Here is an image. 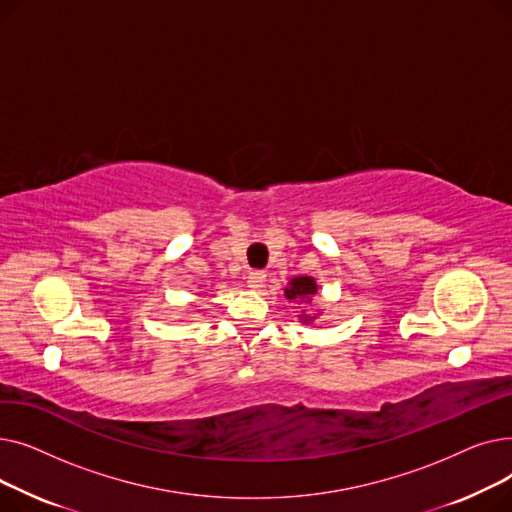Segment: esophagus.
<instances>
[{"label": "esophagus", "instance_id": "obj_1", "mask_svg": "<svg viewBox=\"0 0 512 512\" xmlns=\"http://www.w3.org/2000/svg\"><path fill=\"white\" fill-rule=\"evenodd\" d=\"M263 282H265V272H261V270H253L247 278V284L251 288H259V286H263Z\"/></svg>", "mask_w": 512, "mask_h": 512}]
</instances>
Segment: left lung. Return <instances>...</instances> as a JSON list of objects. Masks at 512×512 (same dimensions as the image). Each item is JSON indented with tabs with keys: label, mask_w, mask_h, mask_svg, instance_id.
Segmentation results:
<instances>
[{
	"label": "left lung",
	"mask_w": 512,
	"mask_h": 512,
	"mask_svg": "<svg viewBox=\"0 0 512 512\" xmlns=\"http://www.w3.org/2000/svg\"><path fill=\"white\" fill-rule=\"evenodd\" d=\"M284 292H286V299H290V301H307V303H311V297L317 292V286H315L313 278L301 276V278H294L290 282V286L284 288Z\"/></svg>",
	"instance_id": "1"
}]
</instances>
